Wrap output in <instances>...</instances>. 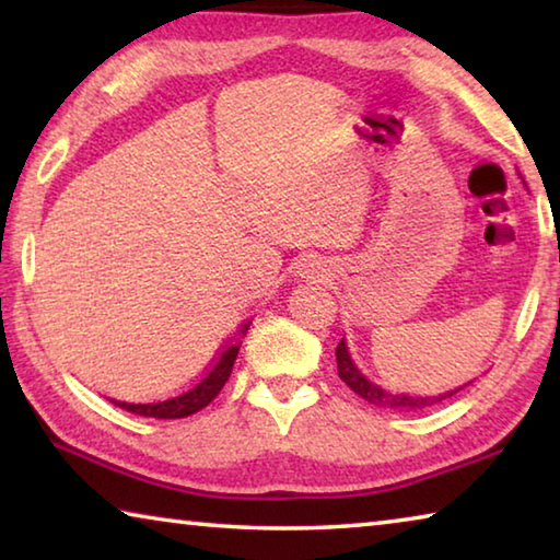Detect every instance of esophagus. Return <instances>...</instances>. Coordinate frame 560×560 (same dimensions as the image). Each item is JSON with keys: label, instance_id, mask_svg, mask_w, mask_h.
<instances>
[{"label": "esophagus", "instance_id": "1", "mask_svg": "<svg viewBox=\"0 0 560 560\" xmlns=\"http://www.w3.org/2000/svg\"><path fill=\"white\" fill-rule=\"evenodd\" d=\"M299 269H301V277H308V273H316V261H303V264H299Z\"/></svg>", "mask_w": 560, "mask_h": 560}]
</instances>
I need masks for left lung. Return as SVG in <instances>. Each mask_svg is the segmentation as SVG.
Wrapping results in <instances>:
<instances>
[{
  "instance_id": "obj_1",
  "label": "left lung",
  "mask_w": 560,
  "mask_h": 560,
  "mask_svg": "<svg viewBox=\"0 0 560 560\" xmlns=\"http://www.w3.org/2000/svg\"><path fill=\"white\" fill-rule=\"evenodd\" d=\"M336 363H338V375L340 381H343L350 390L355 395L363 397L375 407H390V410H424V407H432L442 400H447L454 393L464 390V387L471 385V381L467 385H459L454 387V390L447 393H440V395H410V393H390L381 387L377 383H373L371 377H365L360 373V368L353 363V358L348 353V346H346V338L340 340L338 348H336Z\"/></svg>"
}]
</instances>
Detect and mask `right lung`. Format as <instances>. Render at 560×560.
Returning a JSON list of instances; mask_svg holds the SVG:
<instances>
[{
	"mask_svg": "<svg viewBox=\"0 0 560 560\" xmlns=\"http://www.w3.org/2000/svg\"><path fill=\"white\" fill-rule=\"evenodd\" d=\"M249 324H252V320H249ZM249 324H244L242 336H246ZM240 346H242V340H234V343L226 346L222 350V355L217 358V363L212 365V371L207 373L195 387H189L187 393H179L175 397H167V400H155V402H118V400H110V402L122 407V410H128V412L143 415V417H155V420H177V417H187V415L200 412L202 407L210 405L214 397L220 395L224 383L230 381L236 353H240Z\"/></svg>",
	"mask_w": 560,
	"mask_h": 560,
	"instance_id": "add662e5",
	"label": "right lung"
}]
</instances>
